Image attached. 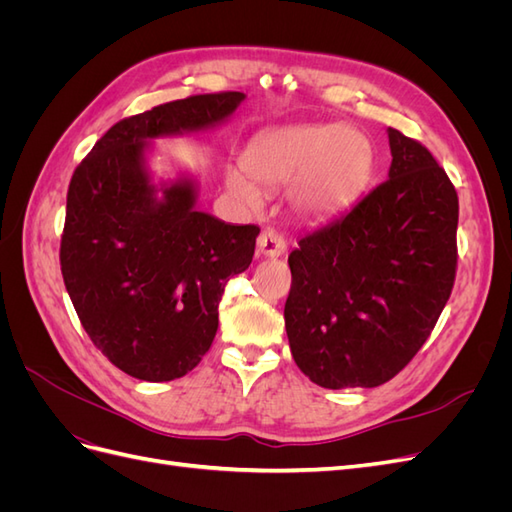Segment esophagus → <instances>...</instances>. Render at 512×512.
Returning a JSON list of instances; mask_svg holds the SVG:
<instances>
[{"label": "esophagus", "instance_id": "obj_1", "mask_svg": "<svg viewBox=\"0 0 512 512\" xmlns=\"http://www.w3.org/2000/svg\"><path fill=\"white\" fill-rule=\"evenodd\" d=\"M258 256H265V258H277L286 252V241L280 235V232H275L271 228L262 230L260 237H258Z\"/></svg>", "mask_w": 512, "mask_h": 512}]
</instances>
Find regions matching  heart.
Instances as JSON below:
<instances>
[{"label":"heart","mask_w":512,"mask_h":512,"mask_svg":"<svg viewBox=\"0 0 512 512\" xmlns=\"http://www.w3.org/2000/svg\"><path fill=\"white\" fill-rule=\"evenodd\" d=\"M374 170L369 138L342 123H297L256 136L245 168L226 170V190L247 209L262 205L265 190L288 188V203L305 220H329L350 209Z\"/></svg>","instance_id":"1"}]
</instances>
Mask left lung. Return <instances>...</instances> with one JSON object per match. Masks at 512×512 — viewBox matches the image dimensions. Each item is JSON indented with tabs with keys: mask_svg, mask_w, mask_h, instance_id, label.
I'll use <instances>...</instances> for the list:
<instances>
[{
	"mask_svg": "<svg viewBox=\"0 0 512 512\" xmlns=\"http://www.w3.org/2000/svg\"><path fill=\"white\" fill-rule=\"evenodd\" d=\"M389 179L288 256L294 363L324 389H374L421 350L451 297L459 200L431 153L389 128Z\"/></svg>",
	"mask_w": 512,
	"mask_h": 512,
	"instance_id": "8db88e82",
	"label": "left lung"
}]
</instances>
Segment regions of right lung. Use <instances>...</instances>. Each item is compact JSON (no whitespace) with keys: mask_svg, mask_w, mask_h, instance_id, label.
<instances>
[{"mask_svg":"<svg viewBox=\"0 0 512 512\" xmlns=\"http://www.w3.org/2000/svg\"><path fill=\"white\" fill-rule=\"evenodd\" d=\"M243 100L190 96L121 119L72 175L61 275L91 342L132 378L168 382L200 363L228 277L250 267L260 232L198 211L190 175L153 181L151 141L220 126Z\"/></svg>","mask_w":512,"mask_h":512,"instance_id":"1","label":"right lung"}]
</instances>
